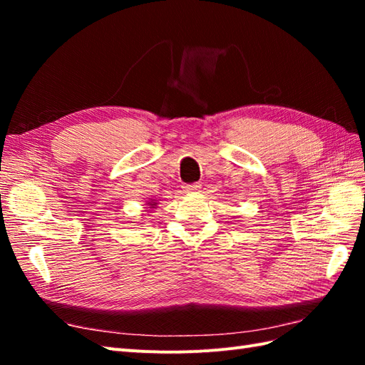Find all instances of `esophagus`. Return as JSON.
<instances>
[{
	"instance_id": "1",
	"label": "esophagus",
	"mask_w": 365,
	"mask_h": 365,
	"mask_svg": "<svg viewBox=\"0 0 365 365\" xmlns=\"http://www.w3.org/2000/svg\"><path fill=\"white\" fill-rule=\"evenodd\" d=\"M183 190L187 191V192L199 191L200 190V183H187V185H183Z\"/></svg>"
}]
</instances>
